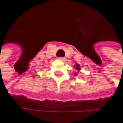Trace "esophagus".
<instances>
[{
  "mask_svg": "<svg viewBox=\"0 0 123 123\" xmlns=\"http://www.w3.org/2000/svg\"><path fill=\"white\" fill-rule=\"evenodd\" d=\"M59 59H60V60H62V61H65V58L64 57H59Z\"/></svg>",
  "mask_w": 123,
  "mask_h": 123,
  "instance_id": "1",
  "label": "esophagus"
}]
</instances>
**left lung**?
Here are the masks:
<instances>
[{
	"label": "left lung",
	"instance_id": "1",
	"mask_svg": "<svg viewBox=\"0 0 123 123\" xmlns=\"http://www.w3.org/2000/svg\"><path fill=\"white\" fill-rule=\"evenodd\" d=\"M74 68L77 69V70H80V68H79V64H76L75 66H74ZM77 74H75V75H76Z\"/></svg>",
	"mask_w": 123,
	"mask_h": 123
}]
</instances>
